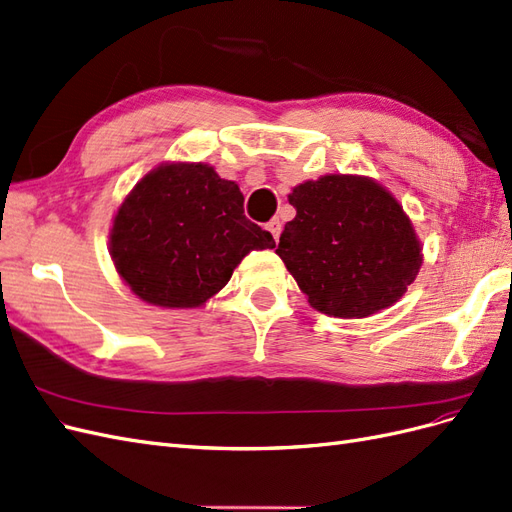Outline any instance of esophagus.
<instances>
[{"instance_id":"esophagus-1","label":"esophagus","mask_w":512,"mask_h":512,"mask_svg":"<svg viewBox=\"0 0 512 512\" xmlns=\"http://www.w3.org/2000/svg\"><path fill=\"white\" fill-rule=\"evenodd\" d=\"M267 228H269V232L273 235V239H275V241H280V235H282V222L277 220V218H273V220L267 224Z\"/></svg>"}]
</instances>
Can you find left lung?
I'll return each instance as SVG.
<instances>
[{
	"label": "left lung",
	"instance_id": "1",
	"mask_svg": "<svg viewBox=\"0 0 512 512\" xmlns=\"http://www.w3.org/2000/svg\"><path fill=\"white\" fill-rule=\"evenodd\" d=\"M297 209L275 254L307 303L367 318L397 303L423 265V245L397 198L361 175H324L288 194Z\"/></svg>",
	"mask_w": 512,
	"mask_h": 512
}]
</instances>
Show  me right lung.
Listing matches in <instances>:
<instances>
[{"label":"right lung","instance_id":"1","mask_svg":"<svg viewBox=\"0 0 512 512\" xmlns=\"http://www.w3.org/2000/svg\"><path fill=\"white\" fill-rule=\"evenodd\" d=\"M273 247L271 232L243 215L239 185L203 162L153 168L123 198L108 235L121 280L168 309L205 305L247 254Z\"/></svg>","mask_w":512,"mask_h":512}]
</instances>
